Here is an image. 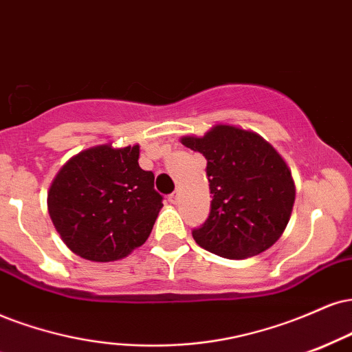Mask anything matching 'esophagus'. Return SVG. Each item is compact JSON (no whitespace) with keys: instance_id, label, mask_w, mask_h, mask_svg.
<instances>
[{"instance_id":"obj_1","label":"esophagus","mask_w":352,"mask_h":352,"mask_svg":"<svg viewBox=\"0 0 352 352\" xmlns=\"http://www.w3.org/2000/svg\"><path fill=\"white\" fill-rule=\"evenodd\" d=\"M168 201H170V203H177V201H179V193L173 192V193L168 195Z\"/></svg>"}]
</instances>
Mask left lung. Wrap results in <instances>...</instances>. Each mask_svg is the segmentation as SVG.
Here are the masks:
<instances>
[{"label": "left lung", "mask_w": 352, "mask_h": 352, "mask_svg": "<svg viewBox=\"0 0 352 352\" xmlns=\"http://www.w3.org/2000/svg\"><path fill=\"white\" fill-rule=\"evenodd\" d=\"M182 144L206 159L210 214L192 231L198 245L228 259L267 251L282 236L295 201V185L285 160L252 131L217 124L203 138Z\"/></svg>", "instance_id": "8db88e82"}]
</instances>
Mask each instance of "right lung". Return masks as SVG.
Instances as JSON below:
<instances>
[{"mask_svg":"<svg viewBox=\"0 0 352 352\" xmlns=\"http://www.w3.org/2000/svg\"><path fill=\"white\" fill-rule=\"evenodd\" d=\"M138 160L139 146L103 144L74 155L58 170L47 208L72 252L111 262L146 243L164 198L154 188V173Z\"/></svg>","mask_w":352,"mask_h":352,"instance_id":"right-lung-1","label":"right lung"}]
</instances>
